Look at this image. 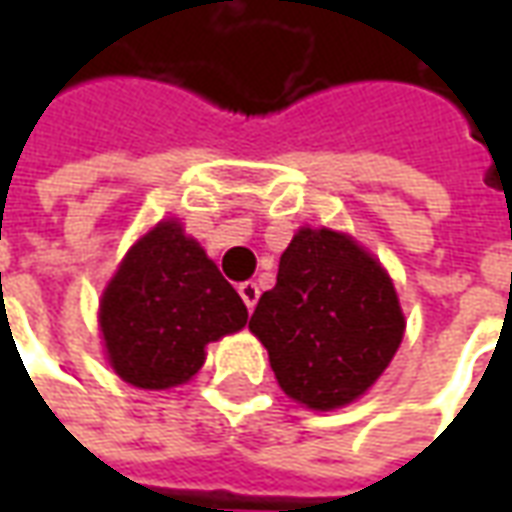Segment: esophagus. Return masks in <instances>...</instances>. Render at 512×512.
<instances>
[{
  "instance_id": "obj_1",
  "label": "esophagus",
  "mask_w": 512,
  "mask_h": 512,
  "mask_svg": "<svg viewBox=\"0 0 512 512\" xmlns=\"http://www.w3.org/2000/svg\"><path fill=\"white\" fill-rule=\"evenodd\" d=\"M238 293H241V299L249 310H255L257 299H260V288H257V282H241L238 285Z\"/></svg>"
}]
</instances>
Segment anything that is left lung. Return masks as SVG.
<instances>
[{"label": "left lung", "mask_w": 512, "mask_h": 512, "mask_svg": "<svg viewBox=\"0 0 512 512\" xmlns=\"http://www.w3.org/2000/svg\"><path fill=\"white\" fill-rule=\"evenodd\" d=\"M249 329L285 395L329 411L384 373L406 323L392 279L362 246L304 227L279 257L277 285L260 296Z\"/></svg>", "instance_id": "left-lung-1"}]
</instances>
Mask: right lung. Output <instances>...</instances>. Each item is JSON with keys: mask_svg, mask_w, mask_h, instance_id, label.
I'll return each instance as SVG.
<instances>
[{"mask_svg": "<svg viewBox=\"0 0 512 512\" xmlns=\"http://www.w3.org/2000/svg\"><path fill=\"white\" fill-rule=\"evenodd\" d=\"M246 304L175 222L139 238L101 301L106 354L123 381L169 389L205 362V345L244 329Z\"/></svg>", "mask_w": 512, "mask_h": 512, "instance_id": "add662e5", "label": "right lung"}]
</instances>
